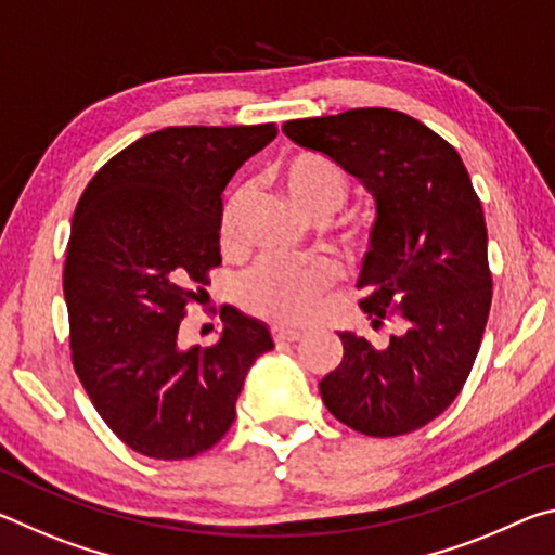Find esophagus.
Wrapping results in <instances>:
<instances>
[{
	"mask_svg": "<svg viewBox=\"0 0 555 555\" xmlns=\"http://www.w3.org/2000/svg\"><path fill=\"white\" fill-rule=\"evenodd\" d=\"M304 333L300 331H288V327H274V340L276 343H298Z\"/></svg>",
	"mask_w": 555,
	"mask_h": 555,
	"instance_id": "1",
	"label": "esophagus"
}]
</instances>
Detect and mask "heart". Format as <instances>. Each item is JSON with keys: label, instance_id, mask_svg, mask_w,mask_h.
Returning a JSON list of instances; mask_svg holds the SVG:
<instances>
[{"label": "heart", "instance_id": "obj_1", "mask_svg": "<svg viewBox=\"0 0 555 555\" xmlns=\"http://www.w3.org/2000/svg\"><path fill=\"white\" fill-rule=\"evenodd\" d=\"M276 183L294 210L308 222H331L350 198V178L333 158L315 152H298L284 158L274 171ZM247 193L240 191L228 201L220 218L224 247L237 242L240 215ZM335 274L325 261L288 264L261 259L242 276L237 298L247 311L281 325H304L311 321L318 298L333 286Z\"/></svg>", "mask_w": 555, "mask_h": 555}]
</instances>
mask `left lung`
<instances>
[{"label":"left lung","mask_w":555,"mask_h":555,"mask_svg":"<svg viewBox=\"0 0 555 555\" xmlns=\"http://www.w3.org/2000/svg\"><path fill=\"white\" fill-rule=\"evenodd\" d=\"M291 142L325 154L374 201L357 286L372 327L397 318L384 347L345 331L325 374L327 411L364 436L411 434L440 416L473 370L492 304L487 228L463 158L397 109L362 107L286 121Z\"/></svg>","instance_id":"left-lung-1"}]
</instances>
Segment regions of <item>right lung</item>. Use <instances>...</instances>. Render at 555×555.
Here are the masks:
<instances>
[{
  "label": "right lung",
  "instance_id": "add662e5",
  "mask_svg": "<svg viewBox=\"0 0 555 555\" xmlns=\"http://www.w3.org/2000/svg\"><path fill=\"white\" fill-rule=\"evenodd\" d=\"M276 125L166 127L112 156L73 215L63 294L73 367L121 443L185 460L234 421L244 377L274 347L269 327L220 311L210 347L178 345L185 306L220 264L222 191Z\"/></svg>",
  "mask_w": 555,
  "mask_h": 555
}]
</instances>
